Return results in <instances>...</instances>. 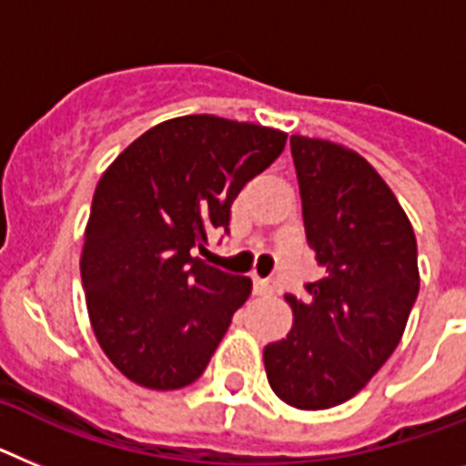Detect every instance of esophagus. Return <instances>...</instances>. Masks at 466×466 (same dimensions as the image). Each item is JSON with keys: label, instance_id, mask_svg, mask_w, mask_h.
Returning <instances> with one entry per match:
<instances>
[{"label": "esophagus", "instance_id": "1", "mask_svg": "<svg viewBox=\"0 0 466 466\" xmlns=\"http://www.w3.org/2000/svg\"><path fill=\"white\" fill-rule=\"evenodd\" d=\"M253 286H256V293L258 295H272L274 290H277V286H274L272 279H253Z\"/></svg>", "mask_w": 466, "mask_h": 466}]
</instances>
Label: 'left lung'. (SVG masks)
<instances>
[{"label":"left lung","instance_id":"obj_1","mask_svg":"<svg viewBox=\"0 0 466 466\" xmlns=\"http://www.w3.org/2000/svg\"><path fill=\"white\" fill-rule=\"evenodd\" d=\"M307 244L323 277L286 295L293 329L262 351L274 394L300 410L350 401L401 342L418 300V241L390 185L361 155L290 136Z\"/></svg>","mask_w":466,"mask_h":466}]
</instances>
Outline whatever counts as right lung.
<instances>
[{"instance_id": "1", "label": "right lung", "mask_w": 466, "mask_h": 466, "mask_svg": "<svg viewBox=\"0 0 466 466\" xmlns=\"http://www.w3.org/2000/svg\"><path fill=\"white\" fill-rule=\"evenodd\" d=\"M286 133L187 115L133 140L100 177L84 232L82 283L100 350L131 382L187 387L208 366L248 277L194 258L250 177L283 152Z\"/></svg>"}]
</instances>
